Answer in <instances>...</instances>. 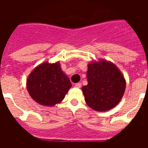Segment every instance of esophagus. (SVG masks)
<instances>
[{
	"label": "esophagus",
	"mask_w": 148,
	"mask_h": 148,
	"mask_svg": "<svg viewBox=\"0 0 148 148\" xmlns=\"http://www.w3.org/2000/svg\"><path fill=\"white\" fill-rule=\"evenodd\" d=\"M74 87L77 88H80L81 87V84H80V83L75 84H74Z\"/></svg>",
	"instance_id": "1"
}]
</instances>
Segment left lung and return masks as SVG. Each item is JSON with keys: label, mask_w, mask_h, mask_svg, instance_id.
I'll return each instance as SVG.
<instances>
[{"label": "left lung", "mask_w": 148, "mask_h": 148, "mask_svg": "<svg viewBox=\"0 0 148 148\" xmlns=\"http://www.w3.org/2000/svg\"><path fill=\"white\" fill-rule=\"evenodd\" d=\"M88 84L82 87L86 103L93 110L108 111L117 105L125 91L126 81L114 64L106 60L88 64Z\"/></svg>", "instance_id": "1"}]
</instances>
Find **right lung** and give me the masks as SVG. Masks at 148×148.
<instances>
[{
    "label": "right lung",
    "mask_w": 148,
    "mask_h": 148,
    "mask_svg": "<svg viewBox=\"0 0 148 148\" xmlns=\"http://www.w3.org/2000/svg\"><path fill=\"white\" fill-rule=\"evenodd\" d=\"M26 85L32 99L47 107L60 103L72 86L59 62H44L37 66L29 74Z\"/></svg>",
    "instance_id": "obj_1"
}]
</instances>
